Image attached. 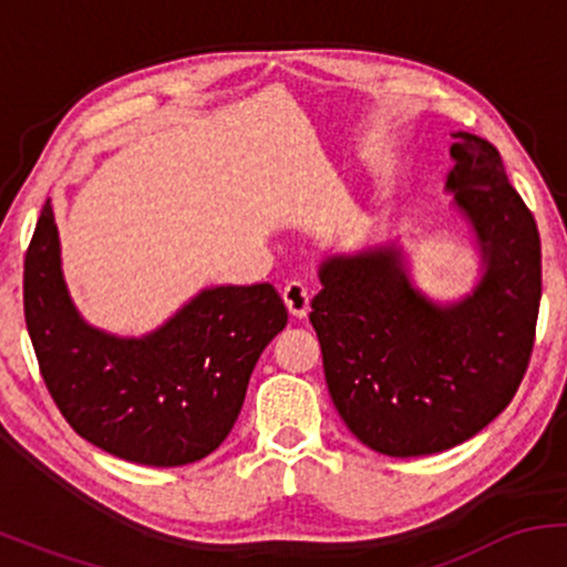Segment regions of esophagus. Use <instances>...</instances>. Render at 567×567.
Instances as JSON below:
<instances>
[{
    "label": "esophagus",
    "instance_id": "34e87169",
    "mask_svg": "<svg viewBox=\"0 0 567 567\" xmlns=\"http://www.w3.org/2000/svg\"><path fill=\"white\" fill-rule=\"evenodd\" d=\"M282 301L288 306L290 317H296V320H303L306 315H309V288H306L303 282H288L282 290Z\"/></svg>",
    "mask_w": 567,
    "mask_h": 567
}]
</instances>
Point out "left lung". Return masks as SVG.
<instances>
[{"label":"left lung","mask_w":567,"mask_h":567,"mask_svg":"<svg viewBox=\"0 0 567 567\" xmlns=\"http://www.w3.org/2000/svg\"><path fill=\"white\" fill-rule=\"evenodd\" d=\"M445 188L472 224L483 279L455 303L410 285L394 245L320 266L309 320L328 392L362 445L394 458L461 445L491 424L528 370L542 303V239L498 148L453 133Z\"/></svg>","instance_id":"left-lung-1"}]
</instances>
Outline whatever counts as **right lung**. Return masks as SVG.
Here are the masks:
<instances>
[{"label": "right lung", "instance_id": "add662e5", "mask_svg": "<svg viewBox=\"0 0 567 567\" xmlns=\"http://www.w3.org/2000/svg\"><path fill=\"white\" fill-rule=\"evenodd\" d=\"M25 328L69 426L116 458L184 466L229 437L261 351L288 324L269 282L207 288L143 338L90 328L61 271L44 202L23 261Z\"/></svg>", "mask_w": 567, "mask_h": 567}]
</instances>
